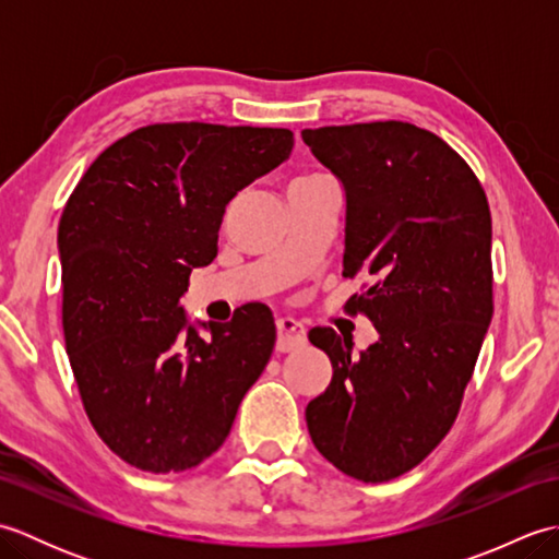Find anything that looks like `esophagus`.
<instances>
[{"mask_svg": "<svg viewBox=\"0 0 559 559\" xmlns=\"http://www.w3.org/2000/svg\"><path fill=\"white\" fill-rule=\"evenodd\" d=\"M276 329H278V341H276L278 353L298 350L305 346L307 331L300 322H295V319H290V317H281L276 322Z\"/></svg>", "mask_w": 559, "mask_h": 559, "instance_id": "obj_1", "label": "esophagus"}]
</instances>
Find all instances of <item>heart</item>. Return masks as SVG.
<instances>
[{
	"label": "heart",
	"instance_id": "obj_1",
	"mask_svg": "<svg viewBox=\"0 0 559 559\" xmlns=\"http://www.w3.org/2000/svg\"><path fill=\"white\" fill-rule=\"evenodd\" d=\"M310 177H312V175H310Z\"/></svg>",
	"mask_w": 559,
	"mask_h": 559
}]
</instances>
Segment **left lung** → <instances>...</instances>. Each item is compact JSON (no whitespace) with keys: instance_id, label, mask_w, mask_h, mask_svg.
Instances as JSON below:
<instances>
[{"instance_id":"8db88e82","label":"left lung","mask_w":559,"mask_h":559,"mask_svg":"<svg viewBox=\"0 0 559 559\" xmlns=\"http://www.w3.org/2000/svg\"><path fill=\"white\" fill-rule=\"evenodd\" d=\"M346 189L343 276L372 281L346 302L379 341L353 358L331 326L310 331L334 377L307 403L314 447L346 476L384 483L418 466L454 425L492 319V218L476 173L408 122L305 129Z\"/></svg>"}]
</instances>
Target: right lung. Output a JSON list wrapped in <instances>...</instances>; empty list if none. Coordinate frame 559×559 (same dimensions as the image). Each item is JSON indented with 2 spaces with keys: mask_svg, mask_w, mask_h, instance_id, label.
I'll return each instance as SVG.
<instances>
[{
  "mask_svg": "<svg viewBox=\"0 0 559 559\" xmlns=\"http://www.w3.org/2000/svg\"><path fill=\"white\" fill-rule=\"evenodd\" d=\"M290 151V129L148 124L71 192L57 233L64 343L83 411L129 466H199L264 372L276 343L266 305L204 324L201 338L180 300L192 269L216 259L230 199Z\"/></svg>",
  "mask_w": 559,
  "mask_h": 559,
  "instance_id": "right-lung-1",
  "label": "right lung"
}]
</instances>
